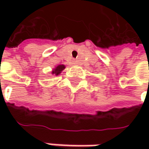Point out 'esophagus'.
Wrapping results in <instances>:
<instances>
[{"mask_svg":"<svg viewBox=\"0 0 149 149\" xmlns=\"http://www.w3.org/2000/svg\"><path fill=\"white\" fill-rule=\"evenodd\" d=\"M72 64H73L74 65H77V62H76V61H73V62H72Z\"/></svg>","mask_w":149,"mask_h":149,"instance_id":"esophagus-1","label":"esophagus"}]
</instances>
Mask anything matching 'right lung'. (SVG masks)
<instances>
[{"mask_svg":"<svg viewBox=\"0 0 149 149\" xmlns=\"http://www.w3.org/2000/svg\"><path fill=\"white\" fill-rule=\"evenodd\" d=\"M65 69V66L64 65H59L54 67V69L52 70L51 73H52V74H54V75H59Z\"/></svg>","mask_w":149,"mask_h":149,"instance_id":"obj_1","label":"right lung"}]
</instances>
